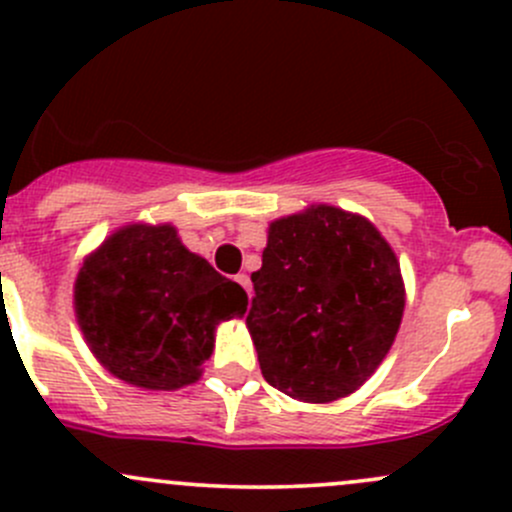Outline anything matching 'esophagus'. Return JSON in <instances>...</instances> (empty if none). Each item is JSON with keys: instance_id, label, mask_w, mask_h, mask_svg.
Instances as JSON below:
<instances>
[{"instance_id": "esophagus-1", "label": "esophagus", "mask_w": 512, "mask_h": 512, "mask_svg": "<svg viewBox=\"0 0 512 512\" xmlns=\"http://www.w3.org/2000/svg\"><path fill=\"white\" fill-rule=\"evenodd\" d=\"M235 282H238V284H240V287H242V289H245V292H247V294H250V287H252V284H250V277H247V274H245V272H242V274H235Z\"/></svg>"}]
</instances>
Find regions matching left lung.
I'll return each mask as SVG.
<instances>
[{
  "label": "left lung",
  "mask_w": 512,
  "mask_h": 512,
  "mask_svg": "<svg viewBox=\"0 0 512 512\" xmlns=\"http://www.w3.org/2000/svg\"><path fill=\"white\" fill-rule=\"evenodd\" d=\"M247 311L265 380L304 402L351 395L390 351L405 309L400 262L360 215L333 206L274 220Z\"/></svg>",
  "instance_id": "left-lung-1"
}]
</instances>
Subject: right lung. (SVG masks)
Instances as JSON below:
<instances>
[{
  "label": "right lung",
  "instance_id": "1",
  "mask_svg": "<svg viewBox=\"0 0 512 512\" xmlns=\"http://www.w3.org/2000/svg\"><path fill=\"white\" fill-rule=\"evenodd\" d=\"M247 309V294L171 225H127L102 242L75 279V311L95 358L115 378L176 390L201 375L215 324Z\"/></svg>",
  "mask_w": 512,
  "mask_h": 512
}]
</instances>
